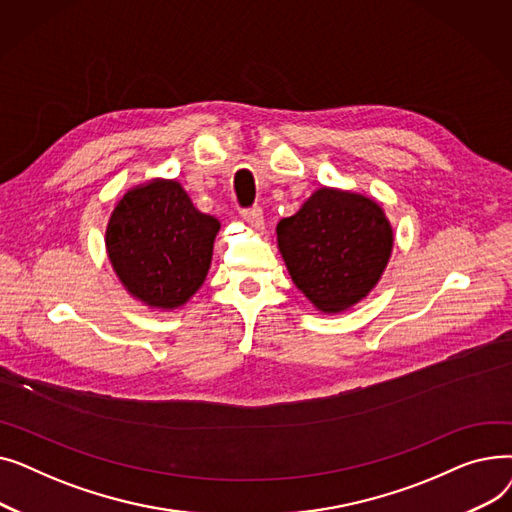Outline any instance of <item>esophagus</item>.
<instances>
[{
	"instance_id": "esophagus-1",
	"label": "esophagus",
	"mask_w": 512,
	"mask_h": 512,
	"mask_svg": "<svg viewBox=\"0 0 512 512\" xmlns=\"http://www.w3.org/2000/svg\"><path fill=\"white\" fill-rule=\"evenodd\" d=\"M240 215H242V220H245L247 224H251L253 228L263 226V211H261V207H249V209H242V211H240Z\"/></svg>"
}]
</instances>
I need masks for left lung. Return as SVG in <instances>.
Here are the masks:
<instances>
[{
	"label": "left lung",
	"mask_w": 512,
	"mask_h": 512,
	"mask_svg": "<svg viewBox=\"0 0 512 512\" xmlns=\"http://www.w3.org/2000/svg\"><path fill=\"white\" fill-rule=\"evenodd\" d=\"M276 234L292 282L321 313H340L365 299L380 282L394 245L378 203L326 186L280 220Z\"/></svg>",
	"instance_id": "left-lung-1"
}]
</instances>
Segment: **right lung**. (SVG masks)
<instances>
[{
    "label": "right lung",
    "mask_w": 512,
    "mask_h": 512,
    "mask_svg": "<svg viewBox=\"0 0 512 512\" xmlns=\"http://www.w3.org/2000/svg\"><path fill=\"white\" fill-rule=\"evenodd\" d=\"M220 222L201 213L180 182L155 178L114 207L105 249L134 299L153 309L182 307L205 282Z\"/></svg>",
    "instance_id": "obj_1"
}]
</instances>
